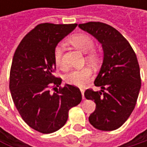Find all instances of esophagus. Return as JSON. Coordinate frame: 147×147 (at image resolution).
Returning a JSON list of instances; mask_svg holds the SVG:
<instances>
[{
  "label": "esophagus",
  "instance_id": "esophagus-1",
  "mask_svg": "<svg viewBox=\"0 0 147 147\" xmlns=\"http://www.w3.org/2000/svg\"><path fill=\"white\" fill-rule=\"evenodd\" d=\"M81 93H82V99L84 100L85 97H84V90L83 89H81Z\"/></svg>",
  "mask_w": 147,
  "mask_h": 147
}]
</instances>
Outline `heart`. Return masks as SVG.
<instances>
[{
  "instance_id": "b5f03b06",
  "label": "heart",
  "mask_w": 147,
  "mask_h": 147,
  "mask_svg": "<svg viewBox=\"0 0 147 147\" xmlns=\"http://www.w3.org/2000/svg\"><path fill=\"white\" fill-rule=\"evenodd\" d=\"M69 42L83 53H87L86 59L90 63H96L99 59L98 53L93 49L94 42L91 36L85 34H77L69 38ZM64 48L61 44L57 45L53 51V58L56 65L61 69H66L63 60ZM92 76V70L89 67H83L79 70H74L65 76V82L76 87L85 86Z\"/></svg>"
}]
</instances>
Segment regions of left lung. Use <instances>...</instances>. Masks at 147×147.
<instances>
[{"mask_svg": "<svg viewBox=\"0 0 147 147\" xmlns=\"http://www.w3.org/2000/svg\"><path fill=\"white\" fill-rule=\"evenodd\" d=\"M102 44L104 59L94 85L100 91L87 89L84 96L96 104L89 123L97 129L111 131L120 128L136 105L141 80L137 57L132 47L115 28L100 22L78 25Z\"/></svg>", "mask_w": 147, "mask_h": 147, "instance_id": "8db88e82", "label": "left lung"}]
</instances>
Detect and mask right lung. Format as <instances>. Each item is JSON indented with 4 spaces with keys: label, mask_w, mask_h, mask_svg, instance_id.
Returning <instances> with one entry per match:
<instances>
[{
    "label": "right lung",
    "mask_w": 147,
    "mask_h": 147,
    "mask_svg": "<svg viewBox=\"0 0 147 147\" xmlns=\"http://www.w3.org/2000/svg\"><path fill=\"white\" fill-rule=\"evenodd\" d=\"M76 25L40 24L15 51L10 71L11 95L23 120L38 132L50 134L61 129L69 110L82 101L80 89L72 85L59 87L53 94L49 90L51 85L59 87L62 81L53 76L54 48Z\"/></svg>",
    "instance_id": "add662e5"
}]
</instances>
